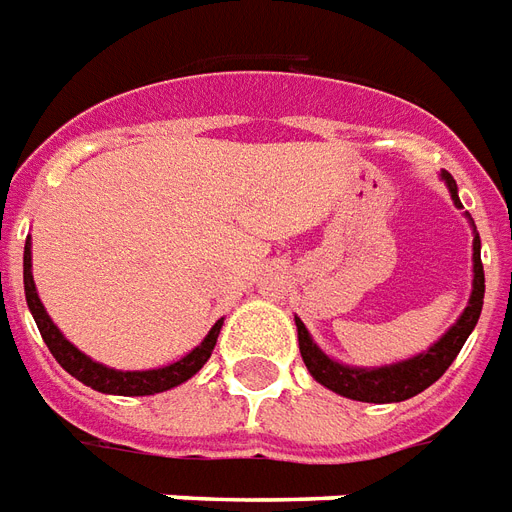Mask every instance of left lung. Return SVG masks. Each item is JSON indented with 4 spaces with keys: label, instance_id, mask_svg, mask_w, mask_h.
<instances>
[{
    "label": "left lung",
    "instance_id": "left-lung-1",
    "mask_svg": "<svg viewBox=\"0 0 512 512\" xmlns=\"http://www.w3.org/2000/svg\"><path fill=\"white\" fill-rule=\"evenodd\" d=\"M442 179L450 188L455 207H461L458 199V188H455V179L442 171ZM472 220V218H469ZM475 226V223H472ZM472 261H475V281H472V297L464 313L458 316V322L447 330L439 341L428 349V352L401 360L395 365H382V368H352V365H343L330 360L327 354L313 343L311 333L305 330V324L294 316L297 322V341H300V354L302 363L308 365V371L319 384H324L327 390L343 395V398H352V401H365V404H398L406 401L412 395L423 393L425 387L445 374L447 368L453 365V360L461 352V346L466 343L469 333L475 330L480 311H483V294H486V275H483V261H480V237L475 234L472 242Z\"/></svg>",
    "mask_w": 512,
    "mask_h": 512
}]
</instances>
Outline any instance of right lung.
Wrapping results in <instances>:
<instances>
[{
    "instance_id": "add662e5",
    "label": "right lung",
    "mask_w": 512,
    "mask_h": 512,
    "mask_svg": "<svg viewBox=\"0 0 512 512\" xmlns=\"http://www.w3.org/2000/svg\"><path fill=\"white\" fill-rule=\"evenodd\" d=\"M24 294L26 305L35 316V324L43 341L51 349V354L57 357V363L65 368L67 374L76 376L78 382H84L92 390L108 395H155L163 393V390H171L177 384L188 382L190 376L199 374L201 365L210 360L212 349L218 343L220 327H223V319L212 324V330L207 333V338L193 349L190 354H185L182 360L171 365H163V368H152V371H117V368H106L103 363H95L92 357H87L84 352H78L73 343L67 341L65 335L59 333L57 324L48 319L43 302L37 297L35 278H32V242L26 237L24 245Z\"/></svg>"
}]
</instances>
